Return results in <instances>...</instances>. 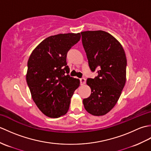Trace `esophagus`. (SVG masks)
<instances>
[{"label": "esophagus", "mask_w": 151, "mask_h": 151, "mask_svg": "<svg viewBox=\"0 0 151 151\" xmlns=\"http://www.w3.org/2000/svg\"><path fill=\"white\" fill-rule=\"evenodd\" d=\"M80 82H81V84L83 85L86 83V78H81L80 79Z\"/></svg>", "instance_id": "obj_1"}]
</instances>
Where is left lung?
<instances>
[{
    "instance_id": "1",
    "label": "left lung",
    "mask_w": 151,
    "mask_h": 151,
    "mask_svg": "<svg viewBox=\"0 0 151 151\" xmlns=\"http://www.w3.org/2000/svg\"><path fill=\"white\" fill-rule=\"evenodd\" d=\"M82 42L94 78L87 79L91 93L83 100L88 113L100 116L117 103L126 82L127 58L123 47L111 34L102 30L81 32Z\"/></svg>"
}]
</instances>
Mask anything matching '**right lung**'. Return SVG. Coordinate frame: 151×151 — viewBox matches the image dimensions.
I'll return each instance as SVG.
<instances>
[{"label":"right lung","mask_w":151,"mask_h":151,"mask_svg":"<svg viewBox=\"0 0 151 151\" xmlns=\"http://www.w3.org/2000/svg\"><path fill=\"white\" fill-rule=\"evenodd\" d=\"M81 39V34H60L44 40L28 59L27 82L33 101L48 117L57 118L68 111L80 81L70 77L67 65L68 51Z\"/></svg>","instance_id":"add662e5"}]
</instances>
